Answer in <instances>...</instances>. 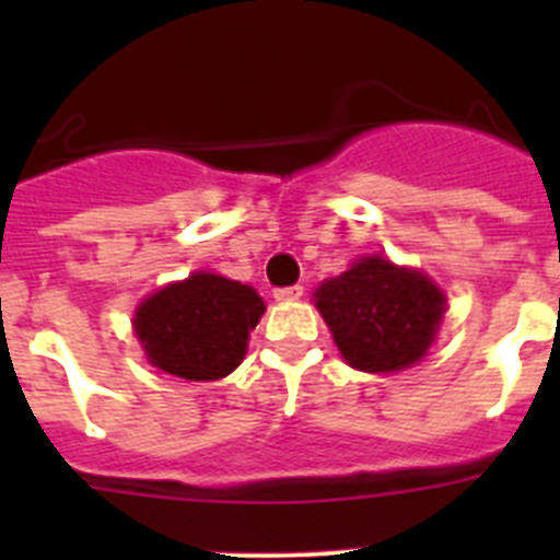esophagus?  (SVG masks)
Listing matches in <instances>:
<instances>
[{
  "instance_id": "obj_1",
  "label": "esophagus",
  "mask_w": 560,
  "mask_h": 560,
  "mask_svg": "<svg viewBox=\"0 0 560 560\" xmlns=\"http://www.w3.org/2000/svg\"><path fill=\"white\" fill-rule=\"evenodd\" d=\"M303 296V285H285V289H275V300L280 303H291V300H300Z\"/></svg>"
}]
</instances>
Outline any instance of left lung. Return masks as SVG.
Instances as JSON below:
<instances>
[{
  "label": "left lung",
  "mask_w": 560,
  "mask_h": 560,
  "mask_svg": "<svg viewBox=\"0 0 560 560\" xmlns=\"http://www.w3.org/2000/svg\"><path fill=\"white\" fill-rule=\"evenodd\" d=\"M316 308L350 368L393 373L427 353L443 319V294L418 271L364 257L319 285Z\"/></svg>",
  "instance_id": "left-lung-1"
}]
</instances>
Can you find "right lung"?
<instances>
[{
	"mask_svg": "<svg viewBox=\"0 0 560 560\" xmlns=\"http://www.w3.org/2000/svg\"><path fill=\"white\" fill-rule=\"evenodd\" d=\"M260 314L264 300L255 289L196 271L145 300L133 316V330L153 368L176 378L215 381L244 361Z\"/></svg>",
	"mask_w": 560,
	"mask_h": 560,
	"instance_id": "obj_1",
	"label": "right lung"
}]
</instances>
